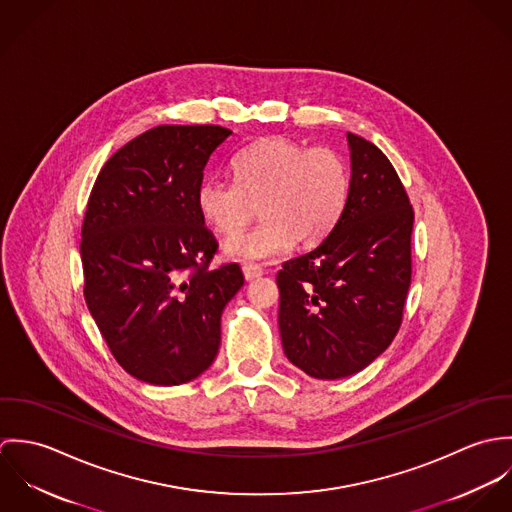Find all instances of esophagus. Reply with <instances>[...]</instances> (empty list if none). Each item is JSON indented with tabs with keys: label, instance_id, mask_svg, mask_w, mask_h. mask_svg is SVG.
Masks as SVG:
<instances>
[{
	"label": "esophagus",
	"instance_id": "34e87169",
	"mask_svg": "<svg viewBox=\"0 0 512 512\" xmlns=\"http://www.w3.org/2000/svg\"><path fill=\"white\" fill-rule=\"evenodd\" d=\"M242 274H244V278H246L248 282H252V280L260 278V276L264 274V270H262L258 264H244V266H242Z\"/></svg>",
	"mask_w": 512,
	"mask_h": 512
}]
</instances>
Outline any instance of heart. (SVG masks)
Masks as SVG:
<instances>
[{
    "label": "heart",
    "instance_id": "heart-1",
    "mask_svg": "<svg viewBox=\"0 0 512 512\" xmlns=\"http://www.w3.org/2000/svg\"><path fill=\"white\" fill-rule=\"evenodd\" d=\"M234 183L209 177L197 189V209L220 236L239 231L255 213L263 220L226 240L234 260H270L293 242L325 240L351 197V167L333 147H307L282 136L264 138L232 157Z\"/></svg>",
    "mask_w": 512,
    "mask_h": 512
}]
</instances>
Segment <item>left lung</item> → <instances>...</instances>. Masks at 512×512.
I'll return each mask as SVG.
<instances>
[{"instance_id": "8db88e82", "label": "left lung", "mask_w": 512, "mask_h": 512, "mask_svg": "<svg viewBox=\"0 0 512 512\" xmlns=\"http://www.w3.org/2000/svg\"><path fill=\"white\" fill-rule=\"evenodd\" d=\"M347 140L351 197L343 217L276 276L284 353L321 380L351 376L388 349L412 282L408 193L378 147L357 134Z\"/></svg>"}]
</instances>
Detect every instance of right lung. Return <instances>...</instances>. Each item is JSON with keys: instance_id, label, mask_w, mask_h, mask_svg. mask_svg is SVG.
<instances>
[{"instance_id": "1", "label": "right lung", "mask_w": 512, "mask_h": 512, "mask_svg": "<svg viewBox=\"0 0 512 512\" xmlns=\"http://www.w3.org/2000/svg\"><path fill=\"white\" fill-rule=\"evenodd\" d=\"M232 132L157 126L120 147L88 197L80 258L86 305L118 365L155 386L213 365L220 315L244 284L197 209L211 153Z\"/></svg>"}]
</instances>
